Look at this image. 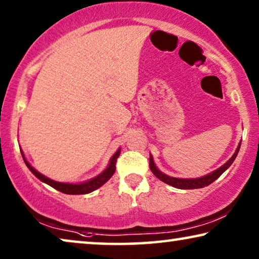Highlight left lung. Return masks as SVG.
<instances>
[{
  "label": "left lung",
  "mask_w": 259,
  "mask_h": 259,
  "mask_svg": "<svg viewBox=\"0 0 259 259\" xmlns=\"http://www.w3.org/2000/svg\"><path fill=\"white\" fill-rule=\"evenodd\" d=\"M240 146L241 145H238V148L236 149V151H235V153L233 154V157H231L225 165H222L221 167L218 168L214 172L209 173V175L201 177V178L179 179V178H173V177H168L166 175H164L163 172H160L159 169L156 167V165H154V163H153L152 156H150V169H151L153 175L156 176L158 179L164 181L165 184L171 185V186H173V187L180 188V190H194V188H202L204 186H208V185H210L211 183H214V181L218 179L219 177L221 176L222 173L225 172L231 164H233V161L235 160V158H236L238 151H240Z\"/></svg>",
  "instance_id": "8db88e82"
}]
</instances>
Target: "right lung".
I'll list each match as a JSON object with an SVG mask.
<instances>
[{
  "mask_svg": "<svg viewBox=\"0 0 259 259\" xmlns=\"http://www.w3.org/2000/svg\"><path fill=\"white\" fill-rule=\"evenodd\" d=\"M22 156H23V159H24V163L26 164V166L29 167V169L31 172L33 173L34 176L37 177L38 179L43 181V183L50 185V186L55 188V190L59 191L61 193H65V194H87V193H91L93 191H95L96 188L101 187L103 184L107 183L108 180L111 178V176L115 173V169H116V160L119 156V150H117V152L114 154L113 157H111L110 159V163L108 165V167L103 171L101 175L95 177L94 179H91L86 181V183H82V184H65V183H58V181L55 180H51L49 179L48 177H45L39 173L38 171H36L31 165L26 161V159L24 158V154L21 151Z\"/></svg>",
  "mask_w": 259,
  "mask_h": 259,
  "instance_id": "right-lung-1",
  "label": "right lung"
}]
</instances>
